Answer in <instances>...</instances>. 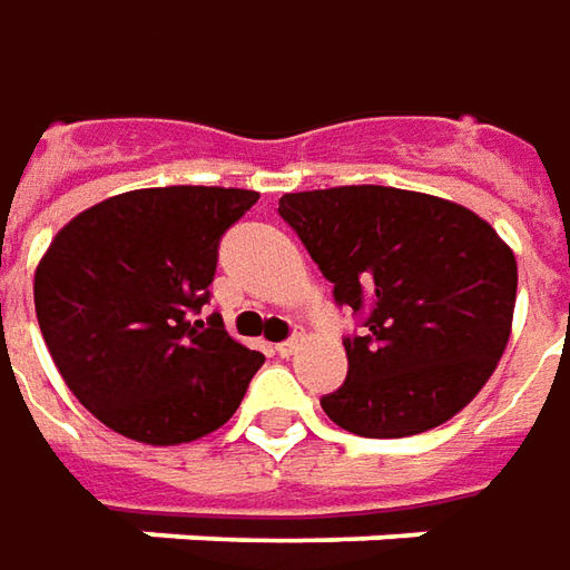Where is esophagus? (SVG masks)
Returning <instances> with one entry per match:
<instances>
[{
  "mask_svg": "<svg viewBox=\"0 0 570 570\" xmlns=\"http://www.w3.org/2000/svg\"><path fill=\"white\" fill-rule=\"evenodd\" d=\"M299 346H302V336H293V340H286V343H277V355L289 358V355L299 350Z\"/></svg>",
  "mask_w": 570,
  "mask_h": 570,
  "instance_id": "34e87169",
  "label": "esophagus"
}]
</instances>
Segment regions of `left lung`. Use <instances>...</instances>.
<instances>
[{"instance_id": "8db88e82", "label": "left lung", "mask_w": 570, "mask_h": 570, "mask_svg": "<svg viewBox=\"0 0 570 570\" xmlns=\"http://www.w3.org/2000/svg\"><path fill=\"white\" fill-rule=\"evenodd\" d=\"M334 299L367 312L346 340V383L321 399L343 431L371 440L446 424L493 377L512 336L518 262L471 208L396 187L286 193Z\"/></svg>"}]
</instances>
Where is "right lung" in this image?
Listing matches in <instances>:
<instances>
[{"mask_svg":"<svg viewBox=\"0 0 570 570\" xmlns=\"http://www.w3.org/2000/svg\"><path fill=\"white\" fill-rule=\"evenodd\" d=\"M253 189L118 193L71 218L42 253L33 305L68 390L106 428L146 446L193 443L239 409L265 355L236 343L208 302L224 230Z\"/></svg>","mask_w":570,"mask_h":570,"instance_id":"add662e5","label":"right lung"}]
</instances>
